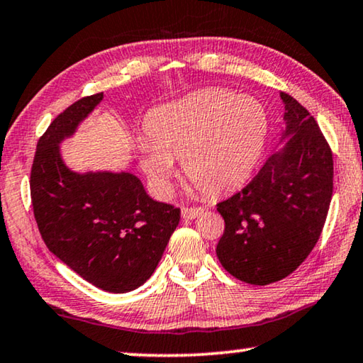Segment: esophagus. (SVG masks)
<instances>
[{
    "label": "esophagus",
    "instance_id": "34e87169",
    "mask_svg": "<svg viewBox=\"0 0 363 363\" xmlns=\"http://www.w3.org/2000/svg\"><path fill=\"white\" fill-rule=\"evenodd\" d=\"M202 212H203L202 207H182L181 210L182 218H189V220L196 218V216H199Z\"/></svg>",
    "mask_w": 363,
    "mask_h": 363
}]
</instances>
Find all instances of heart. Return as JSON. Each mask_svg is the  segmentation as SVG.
Instances as JSON below:
<instances>
[{
  "mask_svg": "<svg viewBox=\"0 0 363 363\" xmlns=\"http://www.w3.org/2000/svg\"><path fill=\"white\" fill-rule=\"evenodd\" d=\"M140 164L160 194L169 187L172 161L205 196H221L245 182L262 153L267 113L256 97L207 88L158 106L145 118Z\"/></svg>",
  "mask_w": 363,
  "mask_h": 363,
  "instance_id": "heart-1",
  "label": "heart"
}]
</instances>
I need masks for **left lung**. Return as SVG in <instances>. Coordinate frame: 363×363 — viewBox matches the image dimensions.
Wrapping results in <instances>:
<instances>
[{
    "mask_svg": "<svg viewBox=\"0 0 363 363\" xmlns=\"http://www.w3.org/2000/svg\"><path fill=\"white\" fill-rule=\"evenodd\" d=\"M286 142L270 155L252 181L216 203L225 231L216 256L241 282L267 285L285 279L320 240L333 197V151L315 117L290 94Z\"/></svg>",
    "mask_w": 363,
    "mask_h": 363,
    "instance_id": "obj_1",
    "label": "left lung"
}]
</instances>
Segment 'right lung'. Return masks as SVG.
Masks as SVG:
<instances>
[{"label":"right lung","instance_id":"add662e5","mask_svg":"<svg viewBox=\"0 0 363 363\" xmlns=\"http://www.w3.org/2000/svg\"><path fill=\"white\" fill-rule=\"evenodd\" d=\"M101 101L102 93L81 97L39 138L30 199L50 252L97 289L125 294L155 272L181 210L151 199L130 172L78 174L65 166L58 145Z\"/></svg>","mask_w":363,"mask_h":363}]
</instances>
